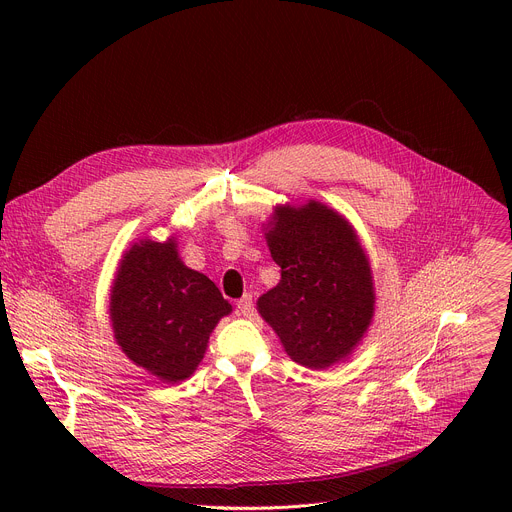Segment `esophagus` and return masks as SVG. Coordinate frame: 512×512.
<instances>
[{
	"label": "esophagus",
	"instance_id": "34e87169",
	"mask_svg": "<svg viewBox=\"0 0 512 512\" xmlns=\"http://www.w3.org/2000/svg\"><path fill=\"white\" fill-rule=\"evenodd\" d=\"M237 310L243 314V316H251L255 306H253V296L251 294H245L239 302H237Z\"/></svg>",
	"mask_w": 512,
	"mask_h": 512
}]
</instances>
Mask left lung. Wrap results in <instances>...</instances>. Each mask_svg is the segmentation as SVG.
<instances>
[{"mask_svg": "<svg viewBox=\"0 0 512 512\" xmlns=\"http://www.w3.org/2000/svg\"><path fill=\"white\" fill-rule=\"evenodd\" d=\"M267 245L281 267L279 283L257 310L277 332L285 352L310 369L344 358L373 318V277L352 227L344 218L308 202L279 206Z\"/></svg>", "mask_w": 512, "mask_h": 512, "instance_id": "1", "label": "left lung"}]
</instances>
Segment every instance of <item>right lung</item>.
Listing matches in <instances>:
<instances>
[{"instance_id":"obj_1","label":"right lung","mask_w":512,"mask_h":512,"mask_svg":"<svg viewBox=\"0 0 512 512\" xmlns=\"http://www.w3.org/2000/svg\"><path fill=\"white\" fill-rule=\"evenodd\" d=\"M231 304L202 273L188 269L176 241L133 245L111 291L117 344L145 371L168 383L188 379L216 322Z\"/></svg>"}]
</instances>
